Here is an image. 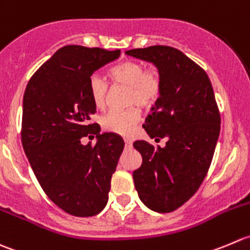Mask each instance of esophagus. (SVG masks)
Instances as JSON below:
<instances>
[{
  "label": "esophagus",
  "mask_w": 250,
  "mask_h": 250,
  "mask_svg": "<svg viewBox=\"0 0 250 250\" xmlns=\"http://www.w3.org/2000/svg\"><path fill=\"white\" fill-rule=\"evenodd\" d=\"M132 146V142L130 140H125V148H131Z\"/></svg>",
  "instance_id": "34e87169"
}]
</instances>
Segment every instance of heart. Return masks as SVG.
Here are the masks:
<instances>
[{"mask_svg":"<svg viewBox=\"0 0 250 250\" xmlns=\"http://www.w3.org/2000/svg\"><path fill=\"white\" fill-rule=\"evenodd\" d=\"M113 80L128 86L127 104H137L148 108L154 104L162 93V80L157 70H146L145 64L136 61H126L110 70ZM88 91L93 104L103 108L107 102L109 83L100 74L95 73L88 80ZM141 120L138 108L130 107L125 110H110L102 118L101 123L104 130L118 135L128 136Z\"/></svg>","mask_w":250,"mask_h":250,"instance_id":"b5f03b06","label":"heart"}]
</instances>
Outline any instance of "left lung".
I'll return each instance as SVG.
<instances>
[{"label": "left lung", "instance_id": "obj_1", "mask_svg": "<svg viewBox=\"0 0 250 250\" xmlns=\"http://www.w3.org/2000/svg\"><path fill=\"white\" fill-rule=\"evenodd\" d=\"M125 53L157 66L162 93L143 127L150 138H167L165 147L133 142L142 155V165L132 174L136 191L153 211H174L199 188L219 140L221 119L211 83L201 66L174 47Z\"/></svg>", "mask_w": 250, "mask_h": 250}]
</instances>
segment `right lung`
<instances>
[{
  "mask_svg": "<svg viewBox=\"0 0 250 250\" xmlns=\"http://www.w3.org/2000/svg\"><path fill=\"white\" fill-rule=\"evenodd\" d=\"M119 56V49L64 46L31 76L24 93V152L47 197L74 216L104 209L124 149L120 136L100 133V125L88 123L96 113L90 76ZM88 133L96 135L95 146L81 143Z\"/></svg>",
  "mask_w": 250,
  "mask_h": 250,
  "instance_id": "right-lung-1",
  "label": "right lung"
}]
</instances>
